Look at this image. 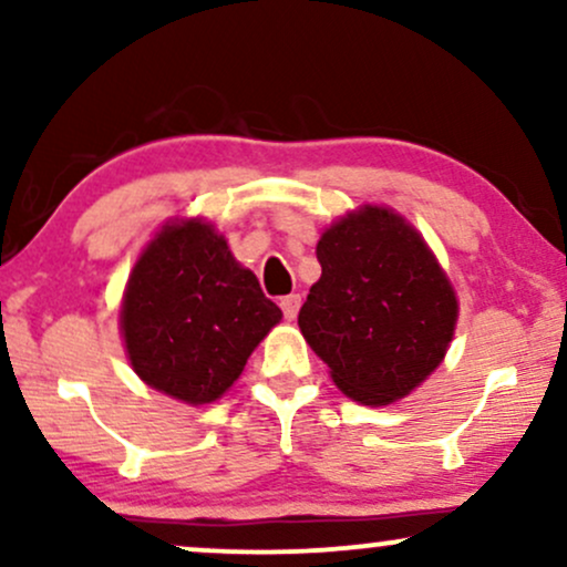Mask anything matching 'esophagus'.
Wrapping results in <instances>:
<instances>
[{
	"label": "esophagus",
	"mask_w": 567,
	"mask_h": 567,
	"mask_svg": "<svg viewBox=\"0 0 567 567\" xmlns=\"http://www.w3.org/2000/svg\"><path fill=\"white\" fill-rule=\"evenodd\" d=\"M279 306H282L285 320H296L298 309H301V296H298V292H290V296H285L282 301H279Z\"/></svg>",
	"instance_id": "esophagus-1"
}]
</instances>
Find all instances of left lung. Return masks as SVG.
I'll use <instances>...</instances> for the list:
<instances>
[{
	"label": "left lung",
	"mask_w": 567,
	"mask_h": 567,
	"mask_svg": "<svg viewBox=\"0 0 567 567\" xmlns=\"http://www.w3.org/2000/svg\"><path fill=\"white\" fill-rule=\"evenodd\" d=\"M322 277L298 311L336 386L362 405L413 392L445 357L458 317L453 288L421 234L365 205L317 243Z\"/></svg>",
	"instance_id": "obj_1"
}]
</instances>
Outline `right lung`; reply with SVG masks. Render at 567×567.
Listing matches in <instances>:
<instances>
[{
    "label": "right lung",
    "mask_w": 567,
    "mask_h": 567,
    "mask_svg": "<svg viewBox=\"0 0 567 567\" xmlns=\"http://www.w3.org/2000/svg\"><path fill=\"white\" fill-rule=\"evenodd\" d=\"M133 370L148 386L205 405L243 373L282 311L210 224H167L143 250L122 301Z\"/></svg>",
    "instance_id": "right-lung-1"
}]
</instances>
